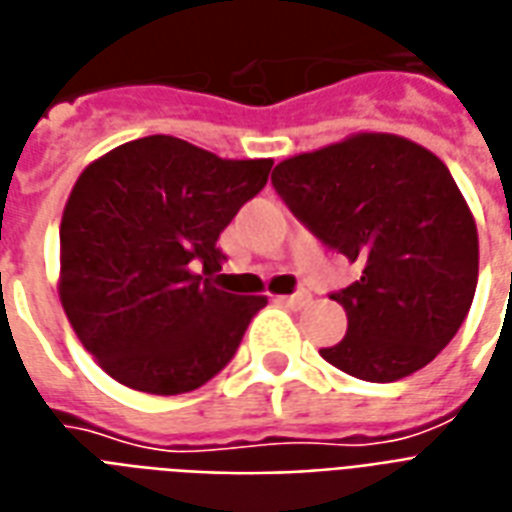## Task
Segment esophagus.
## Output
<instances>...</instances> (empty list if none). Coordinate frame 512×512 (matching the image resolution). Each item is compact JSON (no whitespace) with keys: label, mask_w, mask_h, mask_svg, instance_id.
Returning a JSON list of instances; mask_svg holds the SVG:
<instances>
[{"label":"esophagus","mask_w":512,"mask_h":512,"mask_svg":"<svg viewBox=\"0 0 512 512\" xmlns=\"http://www.w3.org/2000/svg\"><path fill=\"white\" fill-rule=\"evenodd\" d=\"M311 294L308 292H297V294H286V297H281L283 305H289V308H294V311H300V308H305V305H311Z\"/></svg>","instance_id":"34e87169"}]
</instances>
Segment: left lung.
<instances>
[{
  "label": "left lung",
  "mask_w": 512,
  "mask_h": 512,
  "mask_svg": "<svg viewBox=\"0 0 512 512\" xmlns=\"http://www.w3.org/2000/svg\"><path fill=\"white\" fill-rule=\"evenodd\" d=\"M286 207L360 267L330 300L349 327L319 349L343 374L398 382L453 341L477 286V226L434 152L393 133H357L272 171Z\"/></svg>",
  "instance_id": "obj_1"
}]
</instances>
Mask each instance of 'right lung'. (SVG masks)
Segmentation results:
<instances>
[{
    "label": "right lung",
    "mask_w": 512,
    "mask_h": 512,
    "mask_svg": "<svg viewBox=\"0 0 512 512\" xmlns=\"http://www.w3.org/2000/svg\"><path fill=\"white\" fill-rule=\"evenodd\" d=\"M270 169V158L226 160L147 136L81 171L59 226V300L111 379L179 395L229 365L267 297L212 281L226 259L218 237Z\"/></svg>",
    "instance_id": "1"
}]
</instances>
